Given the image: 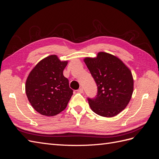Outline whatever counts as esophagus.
Masks as SVG:
<instances>
[{
  "mask_svg": "<svg viewBox=\"0 0 159 159\" xmlns=\"http://www.w3.org/2000/svg\"><path fill=\"white\" fill-rule=\"evenodd\" d=\"M78 91L79 93H83L84 92V89L82 88H80L78 90Z\"/></svg>",
  "mask_w": 159,
  "mask_h": 159,
  "instance_id": "34e87169",
  "label": "esophagus"
}]
</instances>
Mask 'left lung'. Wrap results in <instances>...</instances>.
I'll list each match as a JSON object with an SVG mask.
<instances>
[{
	"instance_id": "obj_1",
	"label": "left lung",
	"mask_w": 159,
	"mask_h": 159,
	"mask_svg": "<svg viewBox=\"0 0 159 159\" xmlns=\"http://www.w3.org/2000/svg\"><path fill=\"white\" fill-rule=\"evenodd\" d=\"M84 62L98 86V93L88 98L89 106L100 116L112 117L127 107L133 91L131 71L118 57L101 52Z\"/></svg>"
}]
</instances>
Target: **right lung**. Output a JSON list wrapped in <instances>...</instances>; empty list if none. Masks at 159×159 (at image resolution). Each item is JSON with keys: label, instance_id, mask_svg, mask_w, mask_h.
<instances>
[{"label": "right lung", "instance_id": "1", "mask_svg": "<svg viewBox=\"0 0 159 159\" xmlns=\"http://www.w3.org/2000/svg\"><path fill=\"white\" fill-rule=\"evenodd\" d=\"M68 61H60L51 55L38 62L28 75L26 93L31 105L37 112L54 116L68 105L73 90L63 75Z\"/></svg>", "mask_w": 159, "mask_h": 159}]
</instances>
